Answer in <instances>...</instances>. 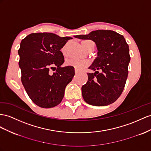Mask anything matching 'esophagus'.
I'll return each mask as SVG.
<instances>
[{"label": "esophagus", "mask_w": 151, "mask_h": 151, "mask_svg": "<svg viewBox=\"0 0 151 151\" xmlns=\"http://www.w3.org/2000/svg\"><path fill=\"white\" fill-rule=\"evenodd\" d=\"M75 74H76V75H77V74H78V73H79V71H78V70H76V69H75Z\"/></svg>", "instance_id": "34e87169"}]
</instances>
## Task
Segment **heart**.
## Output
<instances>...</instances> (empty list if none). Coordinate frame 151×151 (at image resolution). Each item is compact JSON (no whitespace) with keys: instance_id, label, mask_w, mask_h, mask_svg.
I'll return each instance as SVG.
<instances>
[{"instance_id":"heart-1","label":"heart","mask_w":151,"mask_h":151,"mask_svg":"<svg viewBox=\"0 0 151 151\" xmlns=\"http://www.w3.org/2000/svg\"><path fill=\"white\" fill-rule=\"evenodd\" d=\"M92 42L91 40H85L82 41V44L83 45V47L84 48H86V50L87 49V46L89 42ZM62 52L64 54L66 53L67 52V45H65L64 47L62 49ZM66 64L68 65H69V66H73L75 68L76 70L80 71L82 70V69L87 67L88 65H89V62L87 60H80V59H69L66 60Z\"/></svg>"}]
</instances>
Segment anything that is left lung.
Wrapping results in <instances>:
<instances>
[{
    "label": "left lung",
    "mask_w": 151,
    "mask_h": 151,
    "mask_svg": "<svg viewBox=\"0 0 151 151\" xmlns=\"http://www.w3.org/2000/svg\"><path fill=\"white\" fill-rule=\"evenodd\" d=\"M74 37L93 41L98 50L97 57L88 68L94 73H87V82L82 87L85 101L97 106L114 103L121 95L128 75L129 50L124 37L108 30Z\"/></svg>",
    "instance_id": "8db88e82"
}]
</instances>
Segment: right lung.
Masks as SVG:
<instances>
[{
	"label": "right lung",
	"mask_w": 151,
	"mask_h": 151,
	"mask_svg": "<svg viewBox=\"0 0 151 151\" xmlns=\"http://www.w3.org/2000/svg\"><path fill=\"white\" fill-rule=\"evenodd\" d=\"M71 39L39 32L30 34L21 41L18 64L22 82L30 99L40 107L49 109L59 105L75 75L74 67H61L64 59L60 49ZM53 68L56 71L50 74Z\"/></svg>",
	"instance_id": "1"
}]
</instances>
